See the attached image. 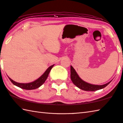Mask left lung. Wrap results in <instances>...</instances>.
I'll return each mask as SVG.
<instances>
[{
	"instance_id": "8db88e82",
	"label": "left lung",
	"mask_w": 123,
	"mask_h": 123,
	"mask_svg": "<svg viewBox=\"0 0 123 123\" xmlns=\"http://www.w3.org/2000/svg\"><path fill=\"white\" fill-rule=\"evenodd\" d=\"M70 77L73 83L78 88L84 91H94L104 88L108 86L112 81L111 80V81L108 82V83L103 85H95L88 83L84 81L83 80H82L80 77L79 75L76 73V71L75 70V69L71 66H70Z\"/></svg>"
}]
</instances>
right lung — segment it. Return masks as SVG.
<instances>
[{"instance_id": "obj_1", "label": "right lung", "mask_w": 123, "mask_h": 123, "mask_svg": "<svg viewBox=\"0 0 123 123\" xmlns=\"http://www.w3.org/2000/svg\"><path fill=\"white\" fill-rule=\"evenodd\" d=\"M54 66V64L50 66L47 70L45 71L43 74H42L41 76H40L39 79L35 80V81L30 82V83H18V82H17L14 81H13L11 78H9L10 81H11L12 83L16 86H17L19 87V88H22L23 89H25V90H33V89H35L37 88H38L40 86H41L42 84H43L44 82L46 81V80L47 79L49 73L51 69L53 67V66Z\"/></svg>"}]
</instances>
